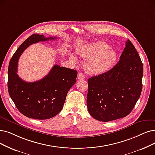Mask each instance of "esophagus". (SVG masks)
<instances>
[{"mask_svg":"<svg viewBox=\"0 0 155 155\" xmlns=\"http://www.w3.org/2000/svg\"><path fill=\"white\" fill-rule=\"evenodd\" d=\"M85 78V76L82 73H78V79L79 80H82Z\"/></svg>","mask_w":155,"mask_h":155,"instance_id":"34e87169","label":"esophagus"}]
</instances>
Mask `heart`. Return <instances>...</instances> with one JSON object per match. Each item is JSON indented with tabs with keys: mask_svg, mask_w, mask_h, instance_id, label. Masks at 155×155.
Returning <instances> with one entry per match:
<instances>
[{
	"mask_svg": "<svg viewBox=\"0 0 155 155\" xmlns=\"http://www.w3.org/2000/svg\"><path fill=\"white\" fill-rule=\"evenodd\" d=\"M79 57L86 60L84 64L86 71L91 74H103L110 69L117 59V53L110 48L106 42L99 41L91 43L77 51ZM70 59L73 63L78 62L72 54Z\"/></svg>",
	"mask_w": 155,
	"mask_h": 155,
	"instance_id": "heart-1",
	"label": "heart"
}]
</instances>
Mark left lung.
I'll use <instances>...</instances> for the list:
<instances>
[{"instance_id":"8db88e82","label":"left lung","mask_w":155,"mask_h":155,"mask_svg":"<svg viewBox=\"0 0 155 155\" xmlns=\"http://www.w3.org/2000/svg\"><path fill=\"white\" fill-rule=\"evenodd\" d=\"M113 69L88 79L87 107L90 115L101 121L124 117L131 113L142 88L143 65L130 40Z\"/></svg>"}]
</instances>
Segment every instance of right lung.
Listing matches in <instances>:
<instances>
[{"instance_id":"add662e5","label":"right lung","mask_w":155,"mask_h":155,"mask_svg":"<svg viewBox=\"0 0 155 155\" xmlns=\"http://www.w3.org/2000/svg\"><path fill=\"white\" fill-rule=\"evenodd\" d=\"M55 39L32 34L18 48L9 61V94L18 110L30 118L46 120L58 114L64 107L68 91L76 81V71L58 65L35 82L24 81L17 74L18 60L25 49L34 43Z\"/></svg>"}]
</instances>
